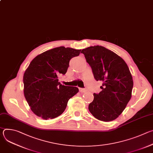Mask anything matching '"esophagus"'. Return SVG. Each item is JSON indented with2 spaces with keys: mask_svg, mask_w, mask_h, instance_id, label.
<instances>
[{
  "mask_svg": "<svg viewBox=\"0 0 153 153\" xmlns=\"http://www.w3.org/2000/svg\"><path fill=\"white\" fill-rule=\"evenodd\" d=\"M87 91L86 89H84V88H79V91L80 93H85Z\"/></svg>",
  "mask_w": 153,
  "mask_h": 153,
  "instance_id": "34e87169",
  "label": "esophagus"
}]
</instances>
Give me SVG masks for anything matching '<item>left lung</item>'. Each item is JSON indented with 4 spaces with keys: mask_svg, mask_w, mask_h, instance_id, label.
I'll return each instance as SVG.
<instances>
[{
    "mask_svg": "<svg viewBox=\"0 0 153 153\" xmlns=\"http://www.w3.org/2000/svg\"><path fill=\"white\" fill-rule=\"evenodd\" d=\"M81 53L90 65L94 79L103 82L102 90L93 94L89 111L99 120H114L131 97L133 80L128 65L117 54L102 46L90 47Z\"/></svg>",
    "mask_w": 153,
    "mask_h": 153,
    "instance_id": "8db88e82",
    "label": "left lung"
}]
</instances>
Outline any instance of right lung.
<instances>
[{"label": "right lung", "instance_id": "obj_1", "mask_svg": "<svg viewBox=\"0 0 153 153\" xmlns=\"http://www.w3.org/2000/svg\"><path fill=\"white\" fill-rule=\"evenodd\" d=\"M81 50L57 47L39 54L25 70L24 93L31 111L43 119L61 115L70 98L79 92L75 86L62 85L58 76L66 74L71 58Z\"/></svg>", "mask_w": 153, "mask_h": 153}]
</instances>
